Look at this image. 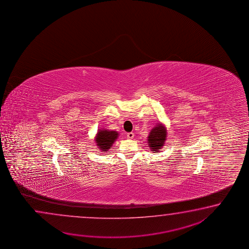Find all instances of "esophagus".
I'll return each mask as SVG.
<instances>
[{
	"label": "esophagus",
	"instance_id": "obj_1",
	"mask_svg": "<svg viewBox=\"0 0 249 249\" xmlns=\"http://www.w3.org/2000/svg\"><path fill=\"white\" fill-rule=\"evenodd\" d=\"M133 137H134V133H133V132H128V133H127V138H128V139L132 140V139H133Z\"/></svg>",
	"mask_w": 249,
	"mask_h": 249
}]
</instances>
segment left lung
I'll return each instance as SVG.
<instances>
[{"mask_svg":"<svg viewBox=\"0 0 249 249\" xmlns=\"http://www.w3.org/2000/svg\"><path fill=\"white\" fill-rule=\"evenodd\" d=\"M167 138V130L163 123H158L150 130L148 136V147L154 152L158 153L164 146Z\"/></svg>","mask_w":249,"mask_h":249,"instance_id":"obj_1","label":"left lung"}]
</instances>
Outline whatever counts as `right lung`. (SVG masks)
Returning a JSON list of instances; mask_svg holds the SVG:
<instances>
[{
    "label": "right lung",
    "instance_id": "obj_1",
    "mask_svg": "<svg viewBox=\"0 0 249 249\" xmlns=\"http://www.w3.org/2000/svg\"><path fill=\"white\" fill-rule=\"evenodd\" d=\"M118 136L119 133L117 131H112L106 128L99 129L94 138L97 148L103 153H106L117 141Z\"/></svg>",
    "mask_w": 249,
    "mask_h": 249
}]
</instances>
